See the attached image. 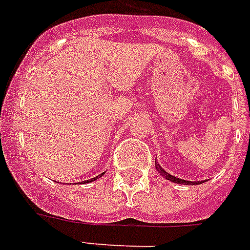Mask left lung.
<instances>
[{"mask_svg":"<svg viewBox=\"0 0 250 250\" xmlns=\"http://www.w3.org/2000/svg\"><path fill=\"white\" fill-rule=\"evenodd\" d=\"M155 168H157V171L161 174V175L165 178V179H167V181L172 182V183H178V185H200V183H204V182H192V181H185V179H181V178H176V176L171 175V174H168L165 168L161 167V165H159L157 161H155Z\"/></svg>","mask_w":250,"mask_h":250,"instance_id":"1","label":"left lung"}]
</instances>
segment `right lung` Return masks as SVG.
I'll use <instances>...</instances> for the list:
<instances>
[{
	"instance_id": "add662e5",
	"label": "right lung",
	"mask_w": 250,
	"mask_h": 250,
	"mask_svg": "<svg viewBox=\"0 0 250 250\" xmlns=\"http://www.w3.org/2000/svg\"><path fill=\"white\" fill-rule=\"evenodd\" d=\"M104 174H105V172H103V174H100V175L95 176V178H91V179H88V181H84V182H83V183H91V182H93V181H96V179H99V178H100V176L104 175Z\"/></svg>"
}]
</instances>
